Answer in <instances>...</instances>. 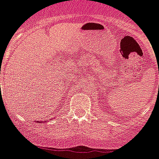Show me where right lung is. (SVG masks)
I'll use <instances>...</instances> for the list:
<instances>
[{"instance_id":"obj_1","label":"right lung","mask_w":159,"mask_h":159,"mask_svg":"<svg viewBox=\"0 0 159 159\" xmlns=\"http://www.w3.org/2000/svg\"><path fill=\"white\" fill-rule=\"evenodd\" d=\"M37 122H39V121H37ZM39 124H40V123H39Z\"/></svg>"}]
</instances>
